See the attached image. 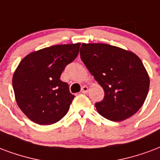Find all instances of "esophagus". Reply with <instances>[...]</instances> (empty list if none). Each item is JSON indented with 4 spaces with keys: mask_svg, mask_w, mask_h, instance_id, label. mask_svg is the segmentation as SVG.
<instances>
[{
    "mask_svg": "<svg viewBox=\"0 0 160 160\" xmlns=\"http://www.w3.org/2000/svg\"><path fill=\"white\" fill-rule=\"evenodd\" d=\"M89 91V88H88V86H82V88H81V92L82 93H87Z\"/></svg>",
    "mask_w": 160,
    "mask_h": 160,
    "instance_id": "34e87169",
    "label": "esophagus"
}]
</instances>
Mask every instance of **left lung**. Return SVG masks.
Returning <instances> with one entry per match:
<instances>
[{
	"mask_svg": "<svg viewBox=\"0 0 160 160\" xmlns=\"http://www.w3.org/2000/svg\"><path fill=\"white\" fill-rule=\"evenodd\" d=\"M80 58L104 91L98 112L112 121L137 113L149 89L148 74L142 60L130 51L103 43H82Z\"/></svg>",
	"mask_w": 160,
	"mask_h": 160,
	"instance_id": "left-lung-1",
	"label": "left lung"
}]
</instances>
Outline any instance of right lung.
Masks as SVG:
<instances>
[{
	"instance_id": "1",
	"label": "right lung",
	"mask_w": 160,
	"mask_h": 160,
	"mask_svg": "<svg viewBox=\"0 0 160 160\" xmlns=\"http://www.w3.org/2000/svg\"><path fill=\"white\" fill-rule=\"evenodd\" d=\"M80 43L55 45L28 54L12 76L15 99L33 122L52 125L68 113L74 96L60 80L65 67L76 58Z\"/></svg>"
}]
</instances>
